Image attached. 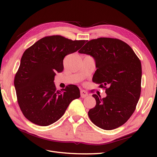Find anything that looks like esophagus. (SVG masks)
I'll return each mask as SVG.
<instances>
[{
	"label": "esophagus",
	"instance_id": "1",
	"mask_svg": "<svg viewBox=\"0 0 157 157\" xmlns=\"http://www.w3.org/2000/svg\"><path fill=\"white\" fill-rule=\"evenodd\" d=\"M88 93L87 91H86V90H80V96H81L82 98H85L88 96Z\"/></svg>",
	"mask_w": 157,
	"mask_h": 157
}]
</instances>
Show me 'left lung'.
Segmentation results:
<instances>
[{"instance_id":"1","label":"left lung","mask_w":157,"mask_h":157,"mask_svg":"<svg viewBox=\"0 0 157 157\" xmlns=\"http://www.w3.org/2000/svg\"><path fill=\"white\" fill-rule=\"evenodd\" d=\"M96 60L97 70L92 80L105 89L107 96L93 94L96 105L90 109V120L103 130L115 129L134 113L141 94V64L126 42L101 37L88 41L78 51Z\"/></svg>"}]
</instances>
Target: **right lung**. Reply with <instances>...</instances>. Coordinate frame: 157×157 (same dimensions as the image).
Returning a JSON list of instances; mask_svg holds the SVG:
<instances>
[{
	"label": "right lung",
	"mask_w": 157,
	"mask_h": 157,
	"mask_svg": "<svg viewBox=\"0 0 157 157\" xmlns=\"http://www.w3.org/2000/svg\"><path fill=\"white\" fill-rule=\"evenodd\" d=\"M88 40H72L60 35L45 36L23 53L14 78L18 105L27 119L46 126L63 115L73 99L80 96L73 84L58 90L56 73L62 72L63 59L78 50Z\"/></svg>",
	"instance_id": "right-lung-1"
}]
</instances>
